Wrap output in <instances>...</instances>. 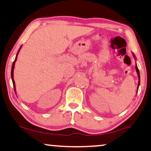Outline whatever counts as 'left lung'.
<instances>
[{"instance_id":"left-lung-1","label":"left lung","mask_w":151,"mask_h":151,"mask_svg":"<svg viewBox=\"0 0 151 151\" xmlns=\"http://www.w3.org/2000/svg\"><path fill=\"white\" fill-rule=\"evenodd\" d=\"M134 57L135 58V55H134ZM136 71H137V73H138V78H139V83H138V87H139V85H140V72H139V70L138 66H137V65L136 66Z\"/></svg>"}]
</instances>
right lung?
Instances as JSON below:
<instances>
[{
    "label": "right lung",
    "instance_id": "add662e5",
    "mask_svg": "<svg viewBox=\"0 0 151 151\" xmlns=\"http://www.w3.org/2000/svg\"><path fill=\"white\" fill-rule=\"evenodd\" d=\"M21 49V48H20ZM19 50L18 51L17 54L16 55V58H15V59L14 60V62L13 63V65H12V68H11V78H12V81H13V87H14V90L15 91V81H14V79H13V70H14V67H15V63L16 62V60H17V55L18 53H19Z\"/></svg>",
    "mask_w": 151,
    "mask_h": 151
}]
</instances>
